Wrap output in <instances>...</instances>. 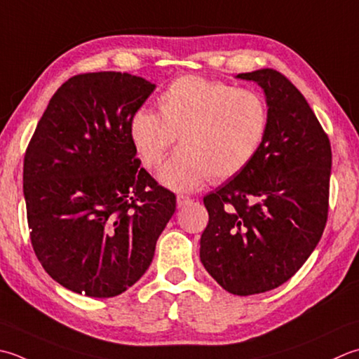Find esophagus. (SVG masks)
<instances>
[{"label": "esophagus", "mask_w": 359, "mask_h": 359, "mask_svg": "<svg viewBox=\"0 0 359 359\" xmlns=\"http://www.w3.org/2000/svg\"><path fill=\"white\" fill-rule=\"evenodd\" d=\"M188 203H191V198H188V196H184V194L177 196V207L179 208H184L185 205H188Z\"/></svg>", "instance_id": "esophagus-1"}]
</instances>
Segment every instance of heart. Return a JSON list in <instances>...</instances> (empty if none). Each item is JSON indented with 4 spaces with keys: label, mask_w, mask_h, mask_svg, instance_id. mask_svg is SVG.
I'll list each match as a JSON object with an SVG mask.
<instances>
[{
    "label": "heart",
    "mask_w": 359,
    "mask_h": 359,
    "mask_svg": "<svg viewBox=\"0 0 359 359\" xmlns=\"http://www.w3.org/2000/svg\"><path fill=\"white\" fill-rule=\"evenodd\" d=\"M158 114L140 109L130 138L146 168H154L179 135L180 147L160 170L174 189H194L212 179L235 177L248 168L269 130V105L257 90L199 76L174 81L158 96Z\"/></svg>",
    "instance_id": "b5f03b06"
}]
</instances>
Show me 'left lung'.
Wrapping results in <instances>:
<instances>
[{
  "mask_svg": "<svg viewBox=\"0 0 359 359\" xmlns=\"http://www.w3.org/2000/svg\"><path fill=\"white\" fill-rule=\"evenodd\" d=\"M236 77L254 81L269 105V130L243 172L203 198L208 224L201 262L235 296L287 282L324 233L332 146L291 81L264 68Z\"/></svg>",
  "mask_w": 359,
  "mask_h": 359,
  "instance_id": "left-lung-1",
  "label": "left lung"
}]
</instances>
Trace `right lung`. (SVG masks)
Returning a JSON list of instances; mask_svg holds the SVG:
<instances>
[{"label":"right lung","instance_id":"1","mask_svg":"<svg viewBox=\"0 0 359 359\" xmlns=\"http://www.w3.org/2000/svg\"><path fill=\"white\" fill-rule=\"evenodd\" d=\"M156 86L119 72L62 83L25 154L23 193L40 264L67 290L115 297L142 278L175 196L142 168L130 119Z\"/></svg>","mask_w":359,"mask_h":359}]
</instances>
